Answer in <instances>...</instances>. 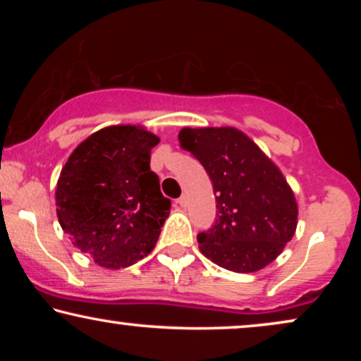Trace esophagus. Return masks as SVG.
<instances>
[{"label": "esophagus", "mask_w": 361, "mask_h": 361, "mask_svg": "<svg viewBox=\"0 0 361 361\" xmlns=\"http://www.w3.org/2000/svg\"><path fill=\"white\" fill-rule=\"evenodd\" d=\"M177 204H179L180 207H187V195H180L179 199H177Z\"/></svg>", "instance_id": "34e87169"}]
</instances>
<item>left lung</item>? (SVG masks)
<instances>
[{
    "instance_id": "8db88e82",
    "label": "left lung",
    "mask_w": 361,
    "mask_h": 361,
    "mask_svg": "<svg viewBox=\"0 0 361 361\" xmlns=\"http://www.w3.org/2000/svg\"><path fill=\"white\" fill-rule=\"evenodd\" d=\"M182 149L209 174L216 220L197 235L202 255L233 273H255L274 261L294 236L298 204L278 166L231 126L184 128Z\"/></svg>"
}]
</instances>
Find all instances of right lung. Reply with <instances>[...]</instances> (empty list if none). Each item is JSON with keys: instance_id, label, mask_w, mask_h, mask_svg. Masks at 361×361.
Returning a JSON list of instances; mask_svg holds the SVG:
<instances>
[{"instance_id": "obj_1", "label": "right lung", "mask_w": 361, "mask_h": 361, "mask_svg": "<svg viewBox=\"0 0 361 361\" xmlns=\"http://www.w3.org/2000/svg\"><path fill=\"white\" fill-rule=\"evenodd\" d=\"M157 142L141 126H108L82 141L62 167L59 224L103 268H128L149 255L169 216L171 200L149 167Z\"/></svg>"}]
</instances>
